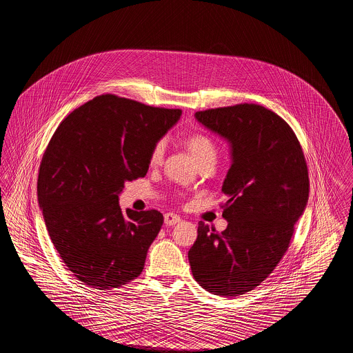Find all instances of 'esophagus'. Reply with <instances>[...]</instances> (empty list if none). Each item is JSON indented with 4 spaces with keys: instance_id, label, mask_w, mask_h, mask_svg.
Returning a JSON list of instances; mask_svg holds the SVG:
<instances>
[{
    "instance_id": "34e87169",
    "label": "esophagus",
    "mask_w": 353,
    "mask_h": 353,
    "mask_svg": "<svg viewBox=\"0 0 353 353\" xmlns=\"http://www.w3.org/2000/svg\"><path fill=\"white\" fill-rule=\"evenodd\" d=\"M180 221H181V219L174 213H165L164 214V222H165L167 226H173V225L179 223Z\"/></svg>"
}]
</instances>
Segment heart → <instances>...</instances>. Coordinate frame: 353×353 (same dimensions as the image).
Segmentation results:
<instances>
[{
  "instance_id": "heart-1",
  "label": "heart",
  "mask_w": 353,
  "mask_h": 353,
  "mask_svg": "<svg viewBox=\"0 0 353 353\" xmlns=\"http://www.w3.org/2000/svg\"><path fill=\"white\" fill-rule=\"evenodd\" d=\"M186 147L193 154V157L197 160L199 164L208 160H216L217 148L214 141L208 134H189L186 137ZM165 148H167V141L164 139L157 140L152 145L151 152H150V163L152 165H159L163 161Z\"/></svg>"
}]
</instances>
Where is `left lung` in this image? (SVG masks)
I'll use <instances>...</instances> for the list:
<instances>
[{"instance_id":"1","label":"left lung","mask_w":353,"mask_h":353,"mask_svg":"<svg viewBox=\"0 0 353 353\" xmlns=\"http://www.w3.org/2000/svg\"><path fill=\"white\" fill-rule=\"evenodd\" d=\"M194 117L230 143L232 167L222 185L228 228L219 233L201 221L188 258L206 291L238 296L261 285L287 252L308 201V169L292 128L263 105L242 103Z\"/></svg>"}]
</instances>
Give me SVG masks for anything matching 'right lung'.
Here are the masks:
<instances>
[{
  "label": "right lung",
  "instance_id": "add662e5",
  "mask_svg": "<svg viewBox=\"0 0 353 353\" xmlns=\"http://www.w3.org/2000/svg\"><path fill=\"white\" fill-rule=\"evenodd\" d=\"M181 117L112 94L95 97L65 119L48 144L38 202L59 256L84 285L111 290L144 269L164 217L152 209L121 212L125 181L144 177L152 145Z\"/></svg>",
  "mask_w": 353,
  "mask_h": 353
}]
</instances>
